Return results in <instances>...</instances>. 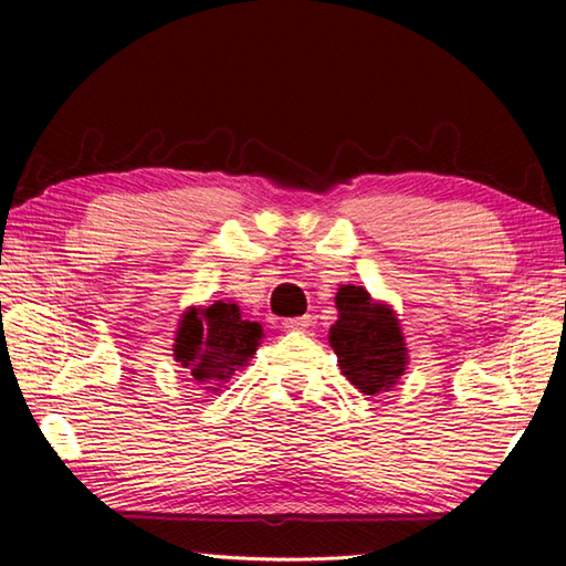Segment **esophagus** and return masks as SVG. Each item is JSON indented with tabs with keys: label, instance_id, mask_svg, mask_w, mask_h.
<instances>
[{
	"label": "esophagus",
	"instance_id": "1",
	"mask_svg": "<svg viewBox=\"0 0 566 566\" xmlns=\"http://www.w3.org/2000/svg\"><path fill=\"white\" fill-rule=\"evenodd\" d=\"M282 326L290 333H304L311 326V316H302V318H286Z\"/></svg>",
	"mask_w": 566,
	"mask_h": 566
}]
</instances>
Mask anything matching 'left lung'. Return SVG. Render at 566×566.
Returning a JSON list of instances; mask_svg holds the SVG:
<instances>
[{
  "instance_id": "8db88e82",
  "label": "left lung",
  "mask_w": 566,
  "mask_h": 566,
  "mask_svg": "<svg viewBox=\"0 0 566 566\" xmlns=\"http://www.w3.org/2000/svg\"><path fill=\"white\" fill-rule=\"evenodd\" d=\"M338 321L331 328V347L343 375L367 396L391 389L406 369V343L394 311L375 302L363 286L343 284L335 294Z\"/></svg>"
}]
</instances>
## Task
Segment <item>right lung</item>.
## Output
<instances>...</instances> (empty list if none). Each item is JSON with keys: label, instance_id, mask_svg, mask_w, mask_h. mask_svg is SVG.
Masks as SVG:
<instances>
[{"label": "right lung", "instance_id": "right-lung-1", "mask_svg": "<svg viewBox=\"0 0 566 566\" xmlns=\"http://www.w3.org/2000/svg\"><path fill=\"white\" fill-rule=\"evenodd\" d=\"M262 340V326L240 316L235 304L216 302L207 308L191 306L179 321L175 359L203 389L219 391L238 367H245Z\"/></svg>", "mask_w": 566, "mask_h": 566}]
</instances>
